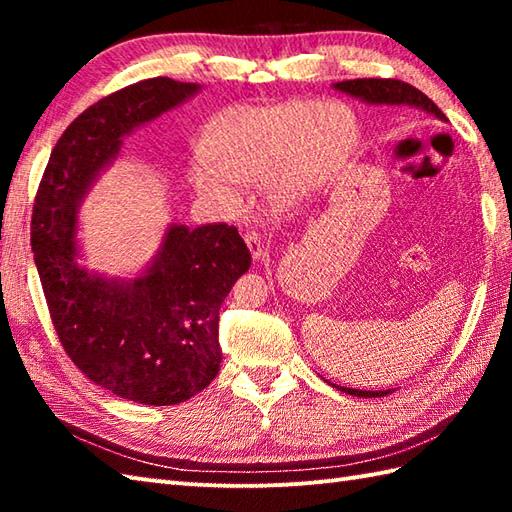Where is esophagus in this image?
I'll return each mask as SVG.
<instances>
[{
  "instance_id": "1",
  "label": "esophagus",
  "mask_w": 512,
  "mask_h": 512,
  "mask_svg": "<svg viewBox=\"0 0 512 512\" xmlns=\"http://www.w3.org/2000/svg\"><path fill=\"white\" fill-rule=\"evenodd\" d=\"M244 242H246V246H248V250H250V255H253L255 262H262L264 255H266L262 237H259L257 233H246V235H244Z\"/></svg>"
}]
</instances>
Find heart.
Wrapping results in <instances>:
<instances>
[{"mask_svg": "<svg viewBox=\"0 0 512 512\" xmlns=\"http://www.w3.org/2000/svg\"><path fill=\"white\" fill-rule=\"evenodd\" d=\"M356 140L358 121L343 103L233 105L204 125L189 182L224 213L242 206L235 184H264L268 202L286 206L343 165Z\"/></svg>", "mask_w": 512, "mask_h": 512, "instance_id": "heart-1", "label": "heart"}]
</instances>
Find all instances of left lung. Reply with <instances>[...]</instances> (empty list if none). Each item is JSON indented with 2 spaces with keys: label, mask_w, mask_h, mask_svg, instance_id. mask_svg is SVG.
<instances>
[{
  "label": "left lung",
  "mask_w": 512,
  "mask_h": 512,
  "mask_svg": "<svg viewBox=\"0 0 512 512\" xmlns=\"http://www.w3.org/2000/svg\"><path fill=\"white\" fill-rule=\"evenodd\" d=\"M334 90L343 94H350L352 99L363 101L367 105H387V107H413V110H422L431 116H436L438 121L447 123V116L442 114L440 107L433 103L427 94L413 88L409 83H402L396 79H354V81H341L334 83ZM332 385V383H330ZM341 391L358 398H380L391 394L394 389H380V391H363V389H350L339 387Z\"/></svg>",
  "instance_id": "left-lung-1"
}]
</instances>
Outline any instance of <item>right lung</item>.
Returning a JSON list of instances; mask_svg holds the SVG:
<instances>
[{"instance_id":"obj_1","label":"right lung","mask_w":512,"mask_h":512,"mask_svg":"<svg viewBox=\"0 0 512 512\" xmlns=\"http://www.w3.org/2000/svg\"><path fill=\"white\" fill-rule=\"evenodd\" d=\"M200 83L156 76L88 107L54 145L32 211V253L63 350L92 383L140 405H178L220 372V308L250 268L235 226L169 224L132 277L83 264L79 211L138 127L193 99Z\"/></svg>"}]
</instances>
